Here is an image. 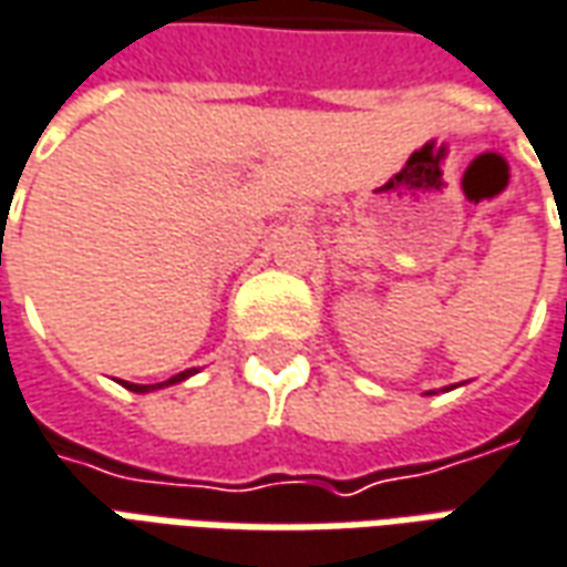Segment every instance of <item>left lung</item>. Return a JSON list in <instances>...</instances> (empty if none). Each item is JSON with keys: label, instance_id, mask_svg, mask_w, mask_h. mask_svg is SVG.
Segmentation results:
<instances>
[{"label": "left lung", "instance_id": "left-lung-1", "mask_svg": "<svg viewBox=\"0 0 567 567\" xmlns=\"http://www.w3.org/2000/svg\"><path fill=\"white\" fill-rule=\"evenodd\" d=\"M430 395H433V393H430Z\"/></svg>", "mask_w": 567, "mask_h": 567}]
</instances>
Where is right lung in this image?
Returning a JSON list of instances; mask_svg holds the SVG:
<instances>
[{
    "mask_svg": "<svg viewBox=\"0 0 567 567\" xmlns=\"http://www.w3.org/2000/svg\"><path fill=\"white\" fill-rule=\"evenodd\" d=\"M196 374V368H189V371H181V374H174V378L162 380V383H128V380H122V386L125 390H132V393H153V390H162V386H172V383H181V380H187Z\"/></svg>",
    "mask_w": 567,
    "mask_h": 567,
    "instance_id": "add662e5",
    "label": "right lung"
}]
</instances>
